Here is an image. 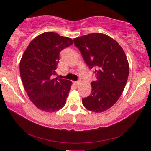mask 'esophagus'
I'll list each match as a JSON object with an SVG mask.
<instances>
[{"instance_id":"obj_1","label":"esophagus","mask_w":151,"mask_h":151,"mask_svg":"<svg viewBox=\"0 0 151 151\" xmlns=\"http://www.w3.org/2000/svg\"><path fill=\"white\" fill-rule=\"evenodd\" d=\"M80 82H81V81H80V80H78V81L73 82V83H74V84H75V85L78 86L80 84Z\"/></svg>"}]
</instances>
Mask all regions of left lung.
I'll return each instance as SVG.
<instances>
[{"instance_id": "left-lung-1", "label": "left lung", "mask_w": 151, "mask_h": 151, "mask_svg": "<svg viewBox=\"0 0 151 151\" xmlns=\"http://www.w3.org/2000/svg\"><path fill=\"white\" fill-rule=\"evenodd\" d=\"M73 42L97 78L91 82V93L82 98V104L88 111L103 112L122 93L129 73L127 58L120 45L105 34L93 33Z\"/></svg>"}]
</instances>
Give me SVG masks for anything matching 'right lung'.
Here are the masks:
<instances>
[{"label":"right lung","instance_id":"obj_1","mask_svg":"<svg viewBox=\"0 0 151 151\" xmlns=\"http://www.w3.org/2000/svg\"><path fill=\"white\" fill-rule=\"evenodd\" d=\"M72 44L71 38L45 32L30 42L22 56V84L31 101L40 110L55 112L66 104L72 82L52 76L56 75L60 51Z\"/></svg>","mask_w":151,"mask_h":151}]
</instances>
